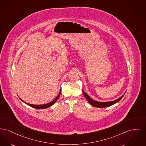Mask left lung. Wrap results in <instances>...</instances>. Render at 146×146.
Here are the masks:
<instances>
[{"mask_svg":"<svg viewBox=\"0 0 146 146\" xmlns=\"http://www.w3.org/2000/svg\"><path fill=\"white\" fill-rule=\"evenodd\" d=\"M83 94L84 95V96L86 97V100H88V102L90 103L92 105H93L94 107H96L98 108H106V107H108V106H110L112 105L116 104V103H118L120 100L123 98V95H122L121 97L119 98H118L117 99L114 100V101H111V102H97V101H95L94 100H93L88 95L86 94V93L83 91ZM125 94V93H124V94Z\"/></svg>","mask_w":146,"mask_h":146,"instance_id":"1","label":"left lung"}]
</instances>
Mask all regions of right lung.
Here are the masks:
<instances>
[{"label": "right lung", "mask_w": 146, "mask_h": 146, "mask_svg": "<svg viewBox=\"0 0 146 146\" xmlns=\"http://www.w3.org/2000/svg\"><path fill=\"white\" fill-rule=\"evenodd\" d=\"M61 90V89H60ZM60 93H59V94L58 95V96L55 98V99H54L53 101H52L51 102H50V103H48V104H43V105H34V104H28V103H25L21 99H20V98H19L22 102H23L24 103H25L27 105H29L30 106H31V107H33V108H35V109H46V108H48V107H50V106H51V105H52L53 104H54V103H56V102H57V100H58V99L59 98V97H60Z\"/></svg>", "instance_id": "right-lung-1"}]
</instances>
